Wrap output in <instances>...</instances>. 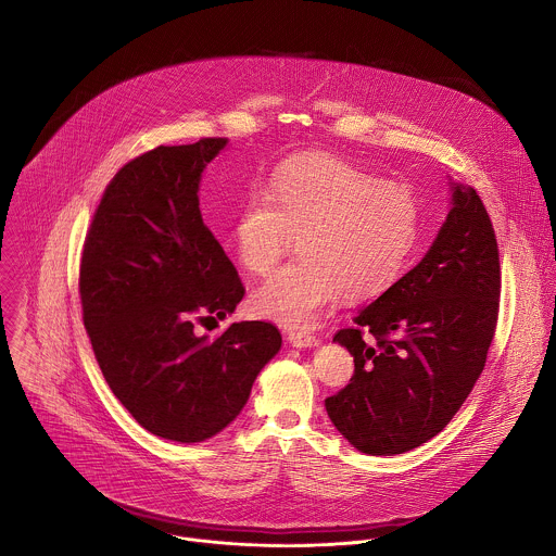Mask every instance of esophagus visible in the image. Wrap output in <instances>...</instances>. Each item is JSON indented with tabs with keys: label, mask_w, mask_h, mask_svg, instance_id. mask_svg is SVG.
Masks as SVG:
<instances>
[{
	"label": "esophagus",
	"mask_w": 556,
	"mask_h": 556,
	"mask_svg": "<svg viewBox=\"0 0 556 556\" xmlns=\"http://www.w3.org/2000/svg\"><path fill=\"white\" fill-rule=\"evenodd\" d=\"M287 340L293 344V346H298V349H304V346H317L318 336L315 333H311L308 329H289L287 331Z\"/></svg>",
	"instance_id": "34e87169"
}]
</instances>
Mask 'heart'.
<instances>
[{"instance_id": "b5f03b06", "label": "heart", "mask_w": 556, "mask_h": 556, "mask_svg": "<svg viewBox=\"0 0 556 556\" xmlns=\"http://www.w3.org/2000/svg\"><path fill=\"white\" fill-rule=\"evenodd\" d=\"M300 238L302 258L271 274L250 298L261 317L308 325L340 293L366 300L390 289L419 238V203L396 181L333 156L280 166L239 205V263L269 274Z\"/></svg>"}]
</instances>
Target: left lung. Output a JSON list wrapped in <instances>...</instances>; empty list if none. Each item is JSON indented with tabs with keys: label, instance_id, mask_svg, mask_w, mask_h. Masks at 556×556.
<instances>
[{
	"label": "left lung",
	"instance_id": "obj_1",
	"mask_svg": "<svg viewBox=\"0 0 556 556\" xmlns=\"http://www.w3.org/2000/svg\"><path fill=\"white\" fill-rule=\"evenodd\" d=\"M501 298L498 243L473 188L454 186V207L428 254L333 340L353 355L346 388L325 397L344 439L394 456L439 434L485 366Z\"/></svg>",
	"mask_w": 556,
	"mask_h": 556
}]
</instances>
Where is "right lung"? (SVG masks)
Returning a JSON list of instances; mask_svg holds the SVG:
<instances>
[{
    "instance_id": "1",
    "label": "right lung",
    "mask_w": 556,
    "mask_h": 556,
    "mask_svg": "<svg viewBox=\"0 0 556 556\" xmlns=\"http://www.w3.org/2000/svg\"><path fill=\"white\" fill-rule=\"evenodd\" d=\"M227 139L160 146L106 184L83 241V323L111 392L152 434L199 443L229 426L282 336L269 320L199 325L236 311L245 289L199 210L205 164Z\"/></svg>"
}]
</instances>
